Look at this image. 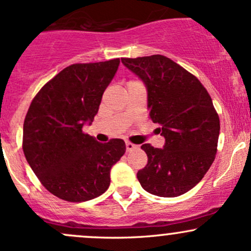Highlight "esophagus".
<instances>
[{"mask_svg":"<svg viewBox=\"0 0 251 251\" xmlns=\"http://www.w3.org/2000/svg\"><path fill=\"white\" fill-rule=\"evenodd\" d=\"M137 148H138V147H137V145L132 144V143H130V142H126V150H127V152L136 150Z\"/></svg>","mask_w":251,"mask_h":251,"instance_id":"1","label":"esophagus"}]
</instances>
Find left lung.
<instances>
[{
    "mask_svg": "<svg viewBox=\"0 0 251 251\" xmlns=\"http://www.w3.org/2000/svg\"><path fill=\"white\" fill-rule=\"evenodd\" d=\"M121 63L147 87L150 118L166 139L163 149L142 145L148 164L137 178L157 197L184 194L201 181L217 152L220 124L211 96L197 77L161 54Z\"/></svg>",
    "mask_w": 251,
    "mask_h": 251,
    "instance_id": "8db88e82",
    "label": "left lung"
}]
</instances>
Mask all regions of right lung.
Masks as SVG:
<instances>
[{"label": "right lung", "instance_id": "obj_1", "mask_svg": "<svg viewBox=\"0 0 251 251\" xmlns=\"http://www.w3.org/2000/svg\"><path fill=\"white\" fill-rule=\"evenodd\" d=\"M119 63L115 58L63 69L35 95L25 118V157L41 184L65 201L103 194L112 167L126 151L123 139L102 144L82 131L98 114Z\"/></svg>", "mask_w": 251, "mask_h": 251}]
</instances>
